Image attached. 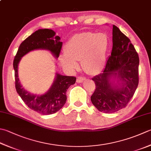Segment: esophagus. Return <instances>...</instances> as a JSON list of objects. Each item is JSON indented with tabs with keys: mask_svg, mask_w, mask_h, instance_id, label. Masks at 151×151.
I'll use <instances>...</instances> for the list:
<instances>
[{
	"mask_svg": "<svg viewBox=\"0 0 151 151\" xmlns=\"http://www.w3.org/2000/svg\"><path fill=\"white\" fill-rule=\"evenodd\" d=\"M86 80L85 78L84 77H78L77 79H76V82H78V83H82V82H83Z\"/></svg>",
	"mask_w": 151,
	"mask_h": 151,
	"instance_id": "34e87169",
	"label": "esophagus"
}]
</instances>
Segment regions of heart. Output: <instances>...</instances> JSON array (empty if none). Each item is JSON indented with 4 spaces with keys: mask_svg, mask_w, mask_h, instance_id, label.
I'll return each mask as SVG.
<instances>
[{
    "mask_svg": "<svg viewBox=\"0 0 151 151\" xmlns=\"http://www.w3.org/2000/svg\"><path fill=\"white\" fill-rule=\"evenodd\" d=\"M110 41L105 33L82 32L74 35L65 46V54L60 56L61 64L69 70L78 69V61L89 75H96L103 70L106 62Z\"/></svg>",
    "mask_w": 151,
    "mask_h": 151,
    "instance_id": "obj_1",
    "label": "heart"
}]
</instances>
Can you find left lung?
Returning <instances> with one entry per match:
<instances>
[{
  "mask_svg": "<svg viewBox=\"0 0 151 151\" xmlns=\"http://www.w3.org/2000/svg\"><path fill=\"white\" fill-rule=\"evenodd\" d=\"M139 59L130 40L113 27V49L101 74L92 78L96 90L91 101L97 110L115 113L126 107L139 83Z\"/></svg>",
  "mask_w": 151,
  "mask_h": 151,
  "instance_id": "left-lung-1",
  "label": "left lung"
}]
</instances>
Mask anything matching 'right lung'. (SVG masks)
Returning <instances> with one entry per match:
<instances>
[{"mask_svg":"<svg viewBox=\"0 0 151 151\" xmlns=\"http://www.w3.org/2000/svg\"><path fill=\"white\" fill-rule=\"evenodd\" d=\"M60 39L52 29H38L23 41L14 58L13 66L17 92L28 107L42 115L55 113L63 107L67 100L66 91L70 86L75 83L76 78L56 73L50 89L43 94L37 95L26 90L21 84L18 78V65L22 57L35 50H48L55 58H58L63 44Z\"/></svg>","mask_w":151,"mask_h":151,"instance_id":"add662e5","label":"right lung"}]
</instances>
